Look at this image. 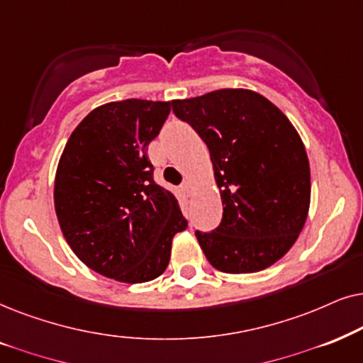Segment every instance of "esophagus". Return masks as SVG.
Instances as JSON below:
<instances>
[{"mask_svg":"<svg viewBox=\"0 0 363 363\" xmlns=\"http://www.w3.org/2000/svg\"><path fill=\"white\" fill-rule=\"evenodd\" d=\"M181 189H182V191H184L187 196H191V191H192L191 181H187V179H186V181H184V182H182V184H181Z\"/></svg>","mask_w":363,"mask_h":363,"instance_id":"1","label":"esophagus"}]
</instances>
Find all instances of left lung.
<instances>
[{"instance_id": "obj_1", "label": "left lung", "mask_w": 363, "mask_h": 363, "mask_svg": "<svg viewBox=\"0 0 363 363\" xmlns=\"http://www.w3.org/2000/svg\"><path fill=\"white\" fill-rule=\"evenodd\" d=\"M179 119L207 144L220 191V224L196 230L212 267L250 274L284 257L306 224L311 167L287 116L249 89L172 101Z\"/></svg>"}]
</instances>
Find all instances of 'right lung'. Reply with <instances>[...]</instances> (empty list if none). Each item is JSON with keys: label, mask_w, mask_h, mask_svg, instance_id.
<instances>
[{"label": "right lung", "mask_w": 363, "mask_h": 363, "mask_svg": "<svg viewBox=\"0 0 363 363\" xmlns=\"http://www.w3.org/2000/svg\"><path fill=\"white\" fill-rule=\"evenodd\" d=\"M172 103L125 99L99 106L77 124L61 154L55 209L81 262L128 284L156 279L172 238L187 227L171 191L154 182L147 146Z\"/></svg>", "instance_id": "obj_1"}]
</instances>
